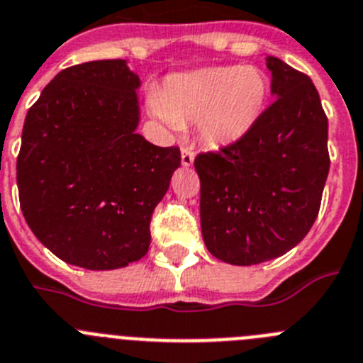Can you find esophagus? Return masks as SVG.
<instances>
[{"instance_id":"1","label":"esophagus","mask_w":363,"mask_h":363,"mask_svg":"<svg viewBox=\"0 0 363 363\" xmlns=\"http://www.w3.org/2000/svg\"><path fill=\"white\" fill-rule=\"evenodd\" d=\"M194 159H195L194 150L188 148V146H184V148H182V152H181L182 166H191V164H194Z\"/></svg>"}]
</instances>
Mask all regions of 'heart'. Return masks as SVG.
Wrapping results in <instances>:
<instances>
[{"instance_id":"heart-1","label":"heart","mask_w":363,"mask_h":363,"mask_svg":"<svg viewBox=\"0 0 363 363\" xmlns=\"http://www.w3.org/2000/svg\"><path fill=\"white\" fill-rule=\"evenodd\" d=\"M267 99L269 79L259 67H213L169 77L152 112L174 130L197 123L202 141L226 146L251 132Z\"/></svg>"}]
</instances>
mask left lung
Returning <instances> with one entry per match:
<instances>
[{
    "label": "left lung",
    "instance_id": "obj_1",
    "mask_svg": "<svg viewBox=\"0 0 363 363\" xmlns=\"http://www.w3.org/2000/svg\"><path fill=\"white\" fill-rule=\"evenodd\" d=\"M275 101L240 141L199 153L201 230L213 257L253 266L311 230L329 174L328 117L309 76L266 60Z\"/></svg>",
    "mask_w": 363,
    "mask_h": 363
}]
</instances>
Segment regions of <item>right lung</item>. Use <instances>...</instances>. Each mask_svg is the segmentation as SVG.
<instances>
[{
  "mask_svg": "<svg viewBox=\"0 0 363 363\" xmlns=\"http://www.w3.org/2000/svg\"><path fill=\"white\" fill-rule=\"evenodd\" d=\"M141 81L125 60L61 70L28 110L18 155L23 217L55 257L125 267L150 247V220L181 166L177 146L135 132Z\"/></svg>",
  "mask_w": 363,
  "mask_h": 363,
  "instance_id": "right-lung-1",
  "label": "right lung"
}]
</instances>
